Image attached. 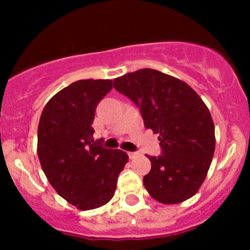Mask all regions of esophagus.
<instances>
[{"label":"esophagus","instance_id":"34e87169","mask_svg":"<svg viewBox=\"0 0 250 250\" xmlns=\"http://www.w3.org/2000/svg\"><path fill=\"white\" fill-rule=\"evenodd\" d=\"M139 155H140L139 153H135V151H129V153H128L129 159H135V157H137Z\"/></svg>","mask_w":250,"mask_h":250}]
</instances>
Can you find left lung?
<instances>
[{
  "mask_svg": "<svg viewBox=\"0 0 250 250\" xmlns=\"http://www.w3.org/2000/svg\"><path fill=\"white\" fill-rule=\"evenodd\" d=\"M114 88L139 107L145 127L160 134L162 154L147 155L148 193L165 205L190 199L214 156L215 127L207 105L186 82L149 68L117 77Z\"/></svg>",
  "mask_w": 250,
  "mask_h": 250,
  "instance_id": "obj_1",
  "label": "left lung"
}]
</instances>
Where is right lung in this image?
<instances>
[{
  "mask_svg": "<svg viewBox=\"0 0 250 250\" xmlns=\"http://www.w3.org/2000/svg\"><path fill=\"white\" fill-rule=\"evenodd\" d=\"M113 89L111 80H80L63 88L43 108L37 155L60 196L81 210L108 203L128 162L120 149L102 147L91 127L97 104Z\"/></svg>",
  "mask_w": 250,
  "mask_h": 250,
  "instance_id": "right-lung-1",
  "label": "right lung"
}]
</instances>
